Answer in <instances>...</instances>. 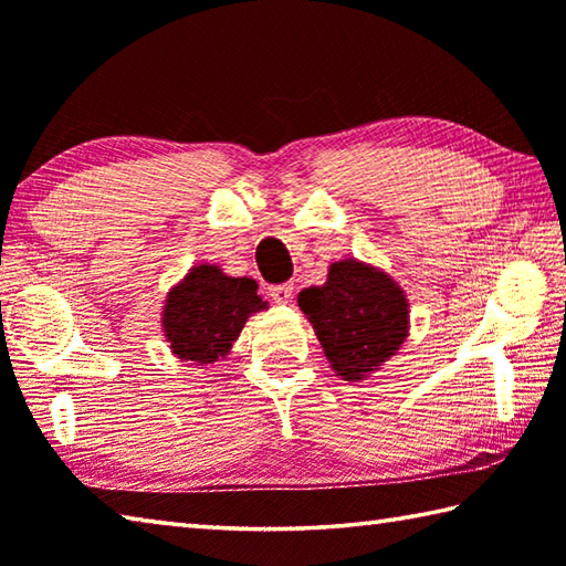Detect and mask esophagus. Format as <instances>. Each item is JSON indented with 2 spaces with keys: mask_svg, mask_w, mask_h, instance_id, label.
Segmentation results:
<instances>
[{
  "mask_svg": "<svg viewBox=\"0 0 566 566\" xmlns=\"http://www.w3.org/2000/svg\"><path fill=\"white\" fill-rule=\"evenodd\" d=\"M268 295H271L275 303H289L293 298V283L271 285V289H268Z\"/></svg>",
  "mask_w": 566,
  "mask_h": 566,
  "instance_id": "34e87169",
  "label": "esophagus"
}]
</instances>
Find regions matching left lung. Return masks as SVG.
I'll return each instance as SVG.
<instances>
[{
	"label": "left lung",
	"instance_id": "8db88e82",
	"mask_svg": "<svg viewBox=\"0 0 566 566\" xmlns=\"http://www.w3.org/2000/svg\"><path fill=\"white\" fill-rule=\"evenodd\" d=\"M335 375L363 380L400 350L408 338V298L398 283L378 268L355 258L333 263L328 281L298 293Z\"/></svg>",
	"mask_w": 566,
	"mask_h": 566
}]
</instances>
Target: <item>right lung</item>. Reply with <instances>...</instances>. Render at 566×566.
<instances>
[{
	"mask_svg": "<svg viewBox=\"0 0 566 566\" xmlns=\"http://www.w3.org/2000/svg\"><path fill=\"white\" fill-rule=\"evenodd\" d=\"M253 277H231L218 265H193L166 295L161 328L178 360H223L245 321L263 311Z\"/></svg>",
	"mask_w": 566,
	"mask_h": 566,
	"instance_id": "add662e5",
	"label": "right lung"
}]
</instances>
